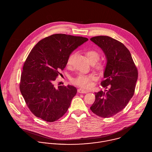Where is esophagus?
I'll use <instances>...</instances> for the list:
<instances>
[{"mask_svg":"<svg viewBox=\"0 0 152 152\" xmlns=\"http://www.w3.org/2000/svg\"><path fill=\"white\" fill-rule=\"evenodd\" d=\"M78 92L81 93V94H86V93H88V91L82 89V88H79V89H78Z\"/></svg>","mask_w":152,"mask_h":152,"instance_id":"obj_1","label":"esophagus"}]
</instances>
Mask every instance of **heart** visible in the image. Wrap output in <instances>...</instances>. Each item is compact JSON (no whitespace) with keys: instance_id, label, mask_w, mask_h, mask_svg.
Masks as SVG:
<instances>
[{"instance_id":"obj_1","label":"heart","mask_w":152,"mask_h":152,"mask_svg":"<svg viewBox=\"0 0 152 152\" xmlns=\"http://www.w3.org/2000/svg\"><path fill=\"white\" fill-rule=\"evenodd\" d=\"M87 58L91 64H94L95 62V67L99 69H102L104 68V64L101 63H96L99 59L100 55L99 54L94 50H89L86 53ZM74 54H71L66 60V64L68 65H71ZM96 77L92 74H80L76 77H74L71 80V82L74 84L79 87H83L84 88H89L92 86V81L95 80Z\"/></svg>"}]
</instances>
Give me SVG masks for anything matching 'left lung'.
Returning a JSON list of instances; mask_svg holds the SVG:
<instances>
[{"label":"left lung","instance_id":"left-lung-1","mask_svg":"<svg viewBox=\"0 0 152 152\" xmlns=\"http://www.w3.org/2000/svg\"><path fill=\"white\" fill-rule=\"evenodd\" d=\"M104 52L107 63L104 80L101 84L109 88L106 93L95 94L91 111L102 118H109L121 112L134 95L138 71L129 50L121 42L106 36L91 39Z\"/></svg>","mask_w":152,"mask_h":152}]
</instances>
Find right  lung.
I'll use <instances>...</instances> for the list:
<instances>
[{
  "instance_id": "obj_1",
  "label": "right lung",
  "mask_w": 152,
  "mask_h": 152,
  "mask_svg": "<svg viewBox=\"0 0 152 152\" xmlns=\"http://www.w3.org/2000/svg\"><path fill=\"white\" fill-rule=\"evenodd\" d=\"M88 40L55 34L41 40L31 50L23 65L19 88L27 106L37 118L53 122L67 111L77 88L68 85L56 88L54 84L70 54Z\"/></svg>"
}]
</instances>
